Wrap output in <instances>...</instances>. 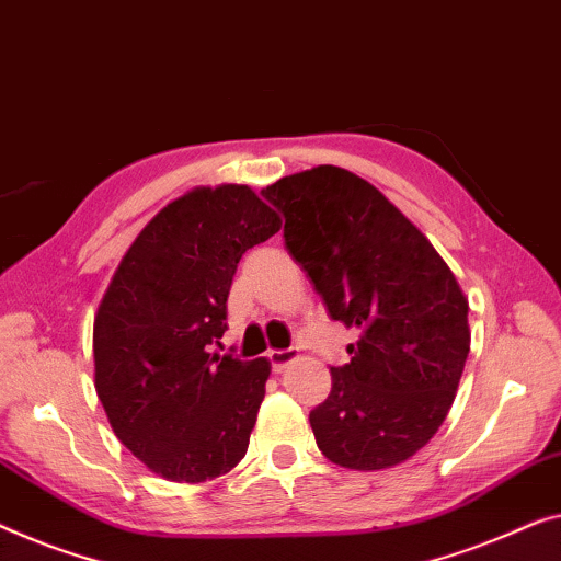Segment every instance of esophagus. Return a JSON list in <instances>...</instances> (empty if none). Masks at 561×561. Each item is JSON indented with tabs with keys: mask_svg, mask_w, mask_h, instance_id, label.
I'll use <instances>...</instances> for the list:
<instances>
[{
	"mask_svg": "<svg viewBox=\"0 0 561 561\" xmlns=\"http://www.w3.org/2000/svg\"><path fill=\"white\" fill-rule=\"evenodd\" d=\"M299 357V353L295 347H289V350H272L270 353V363H272V370L274 373H282L284 367H287L289 363H295Z\"/></svg>",
	"mask_w": 561,
	"mask_h": 561,
	"instance_id": "esophagus-1",
	"label": "esophagus"
}]
</instances>
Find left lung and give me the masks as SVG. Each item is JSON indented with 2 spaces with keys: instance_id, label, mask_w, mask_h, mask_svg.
Masks as SVG:
<instances>
[{
  "instance_id": "8db88e82",
  "label": "left lung",
  "mask_w": 561,
  "mask_h": 561,
  "mask_svg": "<svg viewBox=\"0 0 561 561\" xmlns=\"http://www.w3.org/2000/svg\"><path fill=\"white\" fill-rule=\"evenodd\" d=\"M262 196L332 320L360 332L309 413L317 446L355 471L408 461L446 421L471 350L454 272L373 183L337 165L284 175Z\"/></svg>"
}]
</instances>
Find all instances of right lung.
Wrapping results in <instances>:
<instances>
[{
    "label": "right lung",
    "instance_id": "1",
    "mask_svg": "<svg viewBox=\"0 0 561 561\" xmlns=\"http://www.w3.org/2000/svg\"><path fill=\"white\" fill-rule=\"evenodd\" d=\"M249 186H201L161 208L121 259L93 324L95 390L150 471L201 483L247 456L272 365L211 353L247 249L279 231Z\"/></svg>",
    "mask_w": 561,
    "mask_h": 561
}]
</instances>
